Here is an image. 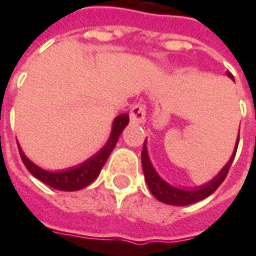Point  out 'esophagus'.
Segmentation results:
<instances>
[{"mask_svg":"<svg viewBox=\"0 0 256 256\" xmlns=\"http://www.w3.org/2000/svg\"><path fill=\"white\" fill-rule=\"evenodd\" d=\"M146 116V106L142 102H138L130 111V120L132 123H142Z\"/></svg>","mask_w":256,"mask_h":256,"instance_id":"esophagus-1","label":"esophagus"}]
</instances>
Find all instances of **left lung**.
<instances>
[{"label":"left lung","mask_w":256,"mask_h":256,"mask_svg":"<svg viewBox=\"0 0 256 256\" xmlns=\"http://www.w3.org/2000/svg\"><path fill=\"white\" fill-rule=\"evenodd\" d=\"M226 75L234 80V78H233V75L230 72H226ZM237 145H238V136H237L236 146H234V150H233V155L230 156V159L226 163L225 167L211 181H208L207 184H203L200 186H196V188L181 189L176 188V186H172L170 184H167L156 172V170L154 168V166H152V163L150 160L148 150H146V141H145L144 148H142V154H141V162H142V170H144L145 181L148 184V188H150V193L159 202L170 204V206H189V204L198 203L200 200L208 198L210 194H212L220 184L224 182V180L228 176V172H229V168L232 166V162H233L234 156H236Z\"/></svg>","instance_id":"obj_1"}]
</instances>
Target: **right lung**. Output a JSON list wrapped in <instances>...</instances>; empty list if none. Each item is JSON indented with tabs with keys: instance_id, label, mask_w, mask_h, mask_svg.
Returning a JSON list of instances; mask_svg holds the SVG:
<instances>
[{
	"instance_id": "add662e5",
	"label": "right lung",
	"mask_w": 256,
	"mask_h": 256,
	"mask_svg": "<svg viewBox=\"0 0 256 256\" xmlns=\"http://www.w3.org/2000/svg\"><path fill=\"white\" fill-rule=\"evenodd\" d=\"M128 124V114H122L118 115L114 119L112 123V132L110 136V140L106 141V144L101 148L96 155L89 158L88 160L80 163L78 166L71 167V168H66V170H60V172H48L44 170L40 166H36L32 162L24 155V152L22 150L20 145L19 152L20 158L27 167V170L41 182L46 184L48 186L58 190H66V192H72V190H79V189L86 188L88 185L94 181L96 178L98 177L101 168L106 164L108 156L111 155L112 150L115 148L118 142V138L122 133L124 128Z\"/></svg>"
}]
</instances>
